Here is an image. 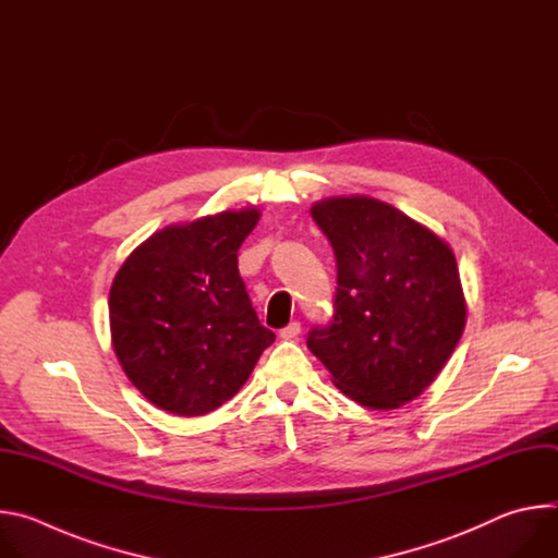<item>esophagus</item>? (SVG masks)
I'll return each instance as SVG.
<instances>
[{
    "mask_svg": "<svg viewBox=\"0 0 558 558\" xmlns=\"http://www.w3.org/2000/svg\"><path fill=\"white\" fill-rule=\"evenodd\" d=\"M300 336V323H291L287 325L282 331H280V338L282 340H295Z\"/></svg>",
    "mask_w": 558,
    "mask_h": 558,
    "instance_id": "1",
    "label": "esophagus"
}]
</instances>
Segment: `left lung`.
Segmentation results:
<instances>
[{
  "label": "left lung",
  "instance_id": "8db88e82",
  "mask_svg": "<svg viewBox=\"0 0 558 558\" xmlns=\"http://www.w3.org/2000/svg\"><path fill=\"white\" fill-rule=\"evenodd\" d=\"M311 216L333 245V323L306 347L331 381L371 411L420 397L450 360L465 298L450 245L426 225L373 196L317 201Z\"/></svg>",
  "mask_w": 558,
  "mask_h": 558
}]
</instances>
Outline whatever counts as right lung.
I'll list each match as a JSON object with an SVG mask.
<instances>
[{"label":"right lung","mask_w":558,"mask_h":558,"mask_svg":"<svg viewBox=\"0 0 558 558\" xmlns=\"http://www.w3.org/2000/svg\"><path fill=\"white\" fill-rule=\"evenodd\" d=\"M258 207L168 225L117 271L108 308L114 355L149 404L179 417L216 411L243 388L276 336L238 274Z\"/></svg>","instance_id":"obj_1"}]
</instances>
